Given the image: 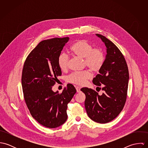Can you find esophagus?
<instances>
[{
  "instance_id": "obj_1",
  "label": "esophagus",
  "mask_w": 148,
  "mask_h": 148,
  "mask_svg": "<svg viewBox=\"0 0 148 148\" xmlns=\"http://www.w3.org/2000/svg\"><path fill=\"white\" fill-rule=\"evenodd\" d=\"M76 91H77V93H79V92H80V88L79 87V86H76Z\"/></svg>"
}]
</instances>
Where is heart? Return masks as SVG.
Instances as JSON below:
<instances>
[{"instance_id":"b5f03b06","label":"heart","mask_w":148,"mask_h":148,"mask_svg":"<svg viewBox=\"0 0 148 148\" xmlns=\"http://www.w3.org/2000/svg\"><path fill=\"white\" fill-rule=\"evenodd\" d=\"M71 53L75 56L84 59V65L92 72L97 73L103 68L105 62V55L100 48H94L92 44L86 40H79L75 42L70 48ZM69 56L65 53H61L58 58V64L60 68L65 71L68 69ZM92 77L89 70L75 72L68 76L69 83L84 85Z\"/></svg>"}]
</instances>
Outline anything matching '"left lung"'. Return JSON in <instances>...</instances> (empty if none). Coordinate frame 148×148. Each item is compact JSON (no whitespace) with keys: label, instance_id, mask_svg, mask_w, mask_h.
I'll list each match as a JSON object with an SVG mask.
<instances>
[{"label":"left lung","instance_id":"left-lung-1","mask_svg":"<svg viewBox=\"0 0 148 148\" xmlns=\"http://www.w3.org/2000/svg\"><path fill=\"white\" fill-rule=\"evenodd\" d=\"M105 43L106 55L101 69L93 83L104 90L101 95L95 90L83 88L85 95V107L89 117L100 124L114 120L122 111L127 97L129 71L125 58L118 47L106 37L96 35ZM102 85L101 88L98 86Z\"/></svg>","mask_w":148,"mask_h":148}]
</instances>
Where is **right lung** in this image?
Segmentation results:
<instances>
[{
	"label": "right lung",
	"instance_id": "obj_1",
	"mask_svg": "<svg viewBox=\"0 0 148 148\" xmlns=\"http://www.w3.org/2000/svg\"><path fill=\"white\" fill-rule=\"evenodd\" d=\"M69 38L44 40L29 53L24 63L21 85L24 99L31 116L40 124L55 128L67 119V105L76 90L67 84L62 93L54 92L52 87L62 75L58 58Z\"/></svg>",
	"mask_w": 148,
	"mask_h": 148
}]
</instances>
